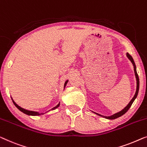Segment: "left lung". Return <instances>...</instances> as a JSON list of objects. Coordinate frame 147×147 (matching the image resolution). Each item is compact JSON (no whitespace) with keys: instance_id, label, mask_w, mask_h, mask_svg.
<instances>
[{"instance_id":"1","label":"left lung","mask_w":147,"mask_h":147,"mask_svg":"<svg viewBox=\"0 0 147 147\" xmlns=\"http://www.w3.org/2000/svg\"><path fill=\"white\" fill-rule=\"evenodd\" d=\"M127 56L128 57V58L130 59L131 61L132 62V63L133 64V66H134V71H135V77H136V79H137V90H136V93L135 95H134V97H133V99H131V101L129 102V103L128 104V105H127V107H125L124 109H123L122 111H121L119 113H117L113 115L110 116V117H104L103 115H99L98 113H96L97 115H98L101 116V117H105L108 119H117L118 117H119L122 116L123 115H124L125 113H126L127 111H128L129 109V108L131 107V106L132 105V104H133V101H135V99H136V97H137V95H138V93H139V76H138L137 74V70H136V65H135V61H134L133 58H132V56H131L130 54H129V53H127Z\"/></svg>"}]
</instances>
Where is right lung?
Listing matches in <instances>:
<instances>
[{"label":"right lung","mask_w":147,"mask_h":147,"mask_svg":"<svg viewBox=\"0 0 147 147\" xmlns=\"http://www.w3.org/2000/svg\"><path fill=\"white\" fill-rule=\"evenodd\" d=\"M67 82H68V81H66V82H65V85H64V87H65V85H66V84L67 83ZM12 102H13V103L14 104V105L16 106V107L18 108V109L20 111H22V113H25V114H26V115H32V116H38V115H43L44 113H38V112H36V111H28V110H26V109H23V108H22V107H20V106H18V105H17V104L15 103V102H14L13 100H12ZM59 103L58 104V105H56V107H54V108H52V110L53 109H56L57 107H59Z\"/></svg>","instance_id":"obj_1"}]
</instances>
